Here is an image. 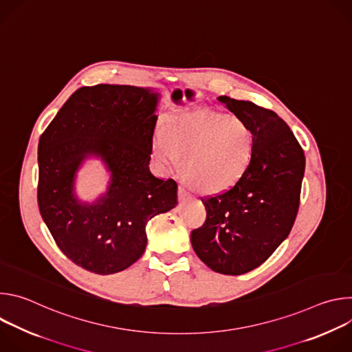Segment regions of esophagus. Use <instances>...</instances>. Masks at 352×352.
I'll return each mask as SVG.
<instances>
[{"instance_id": "obj_1", "label": "esophagus", "mask_w": 352, "mask_h": 352, "mask_svg": "<svg viewBox=\"0 0 352 352\" xmlns=\"http://www.w3.org/2000/svg\"><path fill=\"white\" fill-rule=\"evenodd\" d=\"M188 196H189L188 189H186L184 185H181V186H179V197H181L182 200H185Z\"/></svg>"}]
</instances>
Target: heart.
Returning <instances> with one entry per match:
<instances>
[{
	"instance_id": "1",
	"label": "heart",
	"mask_w": 352,
	"mask_h": 352,
	"mask_svg": "<svg viewBox=\"0 0 352 352\" xmlns=\"http://www.w3.org/2000/svg\"><path fill=\"white\" fill-rule=\"evenodd\" d=\"M153 152L164 168H177L184 155V174L200 192L232 186L254 153V132L238 116L212 109L171 114L153 136Z\"/></svg>"
}]
</instances>
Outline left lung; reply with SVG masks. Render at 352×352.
Instances as JSON below:
<instances>
[{"label": "left lung", "instance_id": "1", "mask_svg": "<svg viewBox=\"0 0 352 352\" xmlns=\"http://www.w3.org/2000/svg\"><path fill=\"white\" fill-rule=\"evenodd\" d=\"M219 102L252 129L254 153L230 189L202 197L206 221L190 232V243L212 270L239 276L266 262L288 236L299 208L305 155L272 110L227 96Z\"/></svg>", "mask_w": 352, "mask_h": 352}]
</instances>
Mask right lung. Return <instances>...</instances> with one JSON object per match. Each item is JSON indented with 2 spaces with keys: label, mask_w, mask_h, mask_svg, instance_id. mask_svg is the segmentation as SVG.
Returning <instances> with one entry per match:
<instances>
[{
  "label": "right lung",
  "mask_w": 352,
  "mask_h": 352,
  "mask_svg": "<svg viewBox=\"0 0 352 352\" xmlns=\"http://www.w3.org/2000/svg\"><path fill=\"white\" fill-rule=\"evenodd\" d=\"M159 93L128 85L78 89L38 140L37 204L64 255L96 274L128 269L144 252L146 224L178 204V184L148 168ZM89 155L112 173L106 195L82 204L76 171Z\"/></svg>",
  "instance_id": "obj_1"
}]
</instances>
